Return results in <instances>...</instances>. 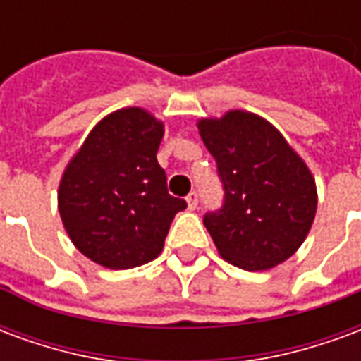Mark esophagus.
I'll return each mask as SVG.
<instances>
[{
	"label": "esophagus",
	"instance_id": "34e87169",
	"mask_svg": "<svg viewBox=\"0 0 361 361\" xmlns=\"http://www.w3.org/2000/svg\"><path fill=\"white\" fill-rule=\"evenodd\" d=\"M188 207H189V211H195L197 209V203H199V195H197V191H191L188 195Z\"/></svg>",
	"mask_w": 361,
	"mask_h": 361
}]
</instances>
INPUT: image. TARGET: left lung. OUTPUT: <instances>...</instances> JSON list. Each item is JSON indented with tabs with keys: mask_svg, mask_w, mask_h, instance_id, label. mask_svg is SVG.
I'll return each mask as SVG.
<instances>
[{
	"mask_svg": "<svg viewBox=\"0 0 361 361\" xmlns=\"http://www.w3.org/2000/svg\"><path fill=\"white\" fill-rule=\"evenodd\" d=\"M197 129L224 185V207L204 216L220 257L267 271L300 250L317 212L315 178L284 135L253 111L201 118Z\"/></svg>",
	"mask_w": 361,
	"mask_h": 361,
	"instance_id": "left-lung-1",
	"label": "left lung"
}]
</instances>
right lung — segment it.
Wrapping results in <instances>:
<instances>
[{"label":"right lung","instance_id":"right-lung-1","mask_svg":"<svg viewBox=\"0 0 361 361\" xmlns=\"http://www.w3.org/2000/svg\"><path fill=\"white\" fill-rule=\"evenodd\" d=\"M164 121L131 106L96 123L63 170L58 209L69 240L106 269L157 259L173 216L188 204L166 188L157 160Z\"/></svg>","mask_w":361,"mask_h":361}]
</instances>
